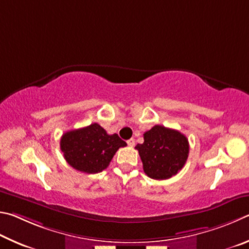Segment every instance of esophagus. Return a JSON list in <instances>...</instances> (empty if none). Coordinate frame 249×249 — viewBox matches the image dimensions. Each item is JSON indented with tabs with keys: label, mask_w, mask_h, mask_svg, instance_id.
Wrapping results in <instances>:
<instances>
[{
	"label": "esophagus",
	"mask_w": 249,
	"mask_h": 249,
	"mask_svg": "<svg viewBox=\"0 0 249 249\" xmlns=\"http://www.w3.org/2000/svg\"><path fill=\"white\" fill-rule=\"evenodd\" d=\"M127 143H128V145L129 146H134V144H136V141H134V139H129V140L127 141Z\"/></svg>",
	"instance_id": "esophagus-1"
}]
</instances>
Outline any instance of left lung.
Masks as SVG:
<instances>
[{
	"instance_id": "1",
	"label": "left lung",
	"mask_w": 249,
	"mask_h": 249,
	"mask_svg": "<svg viewBox=\"0 0 249 249\" xmlns=\"http://www.w3.org/2000/svg\"><path fill=\"white\" fill-rule=\"evenodd\" d=\"M144 142L138 144L143 171L152 179H168L181 171L189 154V143L184 134L156 124L144 134Z\"/></svg>"
}]
</instances>
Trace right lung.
<instances>
[{"instance_id": "add662e5", "label": "right lung", "mask_w": 249, "mask_h": 249, "mask_svg": "<svg viewBox=\"0 0 249 249\" xmlns=\"http://www.w3.org/2000/svg\"><path fill=\"white\" fill-rule=\"evenodd\" d=\"M125 145L118 134H108L96 122L65 132L60 141V149L70 166L87 174L106 169L118 149Z\"/></svg>"}]
</instances>
